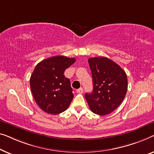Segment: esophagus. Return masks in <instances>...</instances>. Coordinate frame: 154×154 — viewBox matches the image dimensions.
Segmentation results:
<instances>
[{"label": "esophagus", "mask_w": 154, "mask_h": 154, "mask_svg": "<svg viewBox=\"0 0 154 154\" xmlns=\"http://www.w3.org/2000/svg\"><path fill=\"white\" fill-rule=\"evenodd\" d=\"M76 91H77V94H82V93H83V88H78V89H77Z\"/></svg>", "instance_id": "obj_1"}]
</instances>
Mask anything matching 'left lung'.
I'll list each match as a JSON object with an SVG mask.
<instances>
[{"label":"left lung","instance_id":"1","mask_svg":"<svg viewBox=\"0 0 154 154\" xmlns=\"http://www.w3.org/2000/svg\"><path fill=\"white\" fill-rule=\"evenodd\" d=\"M94 89L85 94L90 109L94 114H109L121 105L128 89L125 71L113 60L106 57L88 58Z\"/></svg>","mask_w":154,"mask_h":154}]
</instances>
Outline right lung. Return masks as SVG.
<instances>
[{
  "label": "right lung",
  "instance_id": "obj_1",
  "mask_svg": "<svg viewBox=\"0 0 154 154\" xmlns=\"http://www.w3.org/2000/svg\"><path fill=\"white\" fill-rule=\"evenodd\" d=\"M75 60L56 56L42 60L35 68L30 78L31 90L37 105L46 113H62L72 102V88L64 72Z\"/></svg>",
  "mask_w": 154,
  "mask_h": 154
}]
</instances>
